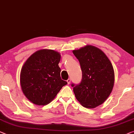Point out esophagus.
Masks as SVG:
<instances>
[{"mask_svg": "<svg viewBox=\"0 0 134 134\" xmlns=\"http://www.w3.org/2000/svg\"><path fill=\"white\" fill-rule=\"evenodd\" d=\"M71 79H68L67 80V83H68V84H70V83H71Z\"/></svg>", "mask_w": 134, "mask_h": 134, "instance_id": "obj_1", "label": "esophagus"}]
</instances>
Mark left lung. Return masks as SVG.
I'll return each instance as SVG.
<instances>
[{
    "instance_id": "left-lung-1",
    "label": "left lung",
    "mask_w": 134,
    "mask_h": 134,
    "mask_svg": "<svg viewBox=\"0 0 134 134\" xmlns=\"http://www.w3.org/2000/svg\"><path fill=\"white\" fill-rule=\"evenodd\" d=\"M82 71L79 84H72L75 98L87 108H94L105 102L114 87L115 75L111 62L99 48L86 45L73 50Z\"/></svg>"
}]
</instances>
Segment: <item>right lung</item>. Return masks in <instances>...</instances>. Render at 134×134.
I'll use <instances>...</instances> for the list:
<instances>
[{
    "label": "right lung",
    "mask_w": 134,
    "mask_h": 134,
    "mask_svg": "<svg viewBox=\"0 0 134 134\" xmlns=\"http://www.w3.org/2000/svg\"><path fill=\"white\" fill-rule=\"evenodd\" d=\"M60 54L52 49H40L32 54L23 65L20 86L25 97L37 105H46L55 97L63 86L59 66Z\"/></svg>",
    "instance_id": "right-lung-1"
}]
</instances>
